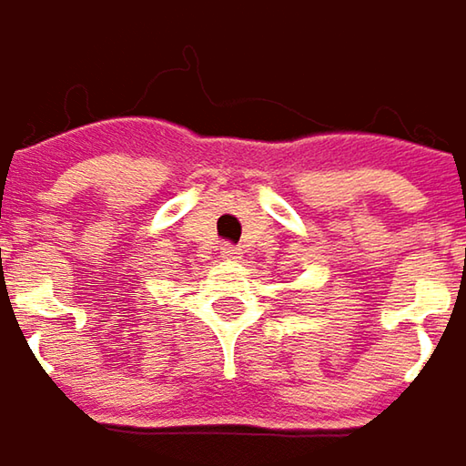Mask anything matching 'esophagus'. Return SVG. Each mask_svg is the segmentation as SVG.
<instances>
[{"mask_svg":"<svg viewBox=\"0 0 466 466\" xmlns=\"http://www.w3.org/2000/svg\"><path fill=\"white\" fill-rule=\"evenodd\" d=\"M221 258H237V248H232V245H221Z\"/></svg>","mask_w":466,"mask_h":466,"instance_id":"1","label":"esophagus"}]
</instances>
